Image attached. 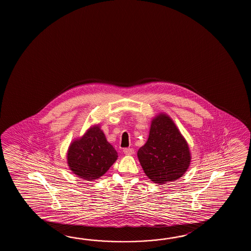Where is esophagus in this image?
<instances>
[{"label": "esophagus", "mask_w": 251, "mask_h": 251, "mask_svg": "<svg viewBox=\"0 0 251 251\" xmlns=\"http://www.w3.org/2000/svg\"><path fill=\"white\" fill-rule=\"evenodd\" d=\"M124 153L126 155H132L133 154V152H134V151H133V148H125L123 150Z\"/></svg>", "instance_id": "1"}]
</instances>
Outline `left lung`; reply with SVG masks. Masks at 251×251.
<instances>
[{
    "label": "left lung",
    "mask_w": 251,
    "mask_h": 251,
    "mask_svg": "<svg viewBox=\"0 0 251 251\" xmlns=\"http://www.w3.org/2000/svg\"><path fill=\"white\" fill-rule=\"evenodd\" d=\"M137 156L146 176L158 184L179 178L191 160L186 140L164 114L151 121L149 138L139 149Z\"/></svg>",
    "instance_id": "obj_1"
}]
</instances>
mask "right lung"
<instances>
[{"instance_id": "right-lung-1", "label": "right lung", "mask_w": 251, "mask_h": 251, "mask_svg": "<svg viewBox=\"0 0 251 251\" xmlns=\"http://www.w3.org/2000/svg\"><path fill=\"white\" fill-rule=\"evenodd\" d=\"M117 159V151L98 126L71 144L67 153L70 170L89 181L103 176Z\"/></svg>"}]
</instances>
